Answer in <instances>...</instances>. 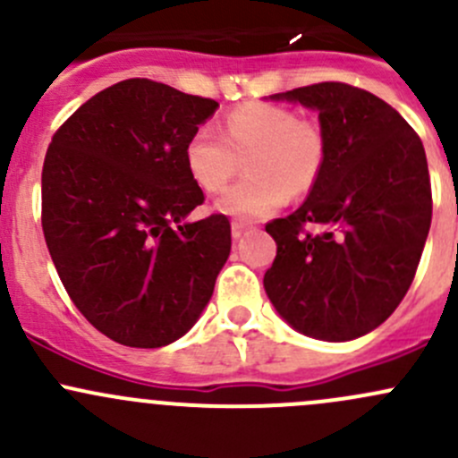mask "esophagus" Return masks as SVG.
<instances>
[{
  "mask_svg": "<svg viewBox=\"0 0 458 458\" xmlns=\"http://www.w3.org/2000/svg\"><path fill=\"white\" fill-rule=\"evenodd\" d=\"M248 230H252V225L246 224V221H233V237L234 239H242Z\"/></svg>",
  "mask_w": 458,
  "mask_h": 458,
  "instance_id": "34e87169",
  "label": "esophagus"
}]
</instances>
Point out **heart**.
I'll return each mask as SVG.
<instances>
[{"label": "heart", "mask_w": 458, "mask_h": 458, "mask_svg": "<svg viewBox=\"0 0 458 458\" xmlns=\"http://www.w3.org/2000/svg\"><path fill=\"white\" fill-rule=\"evenodd\" d=\"M246 157L250 177L230 188L216 208L239 219H261L284 206L288 192L299 197L317 186L326 168V132L285 106L248 101L225 114L224 135L201 126L186 143L188 173L212 195L228 186Z\"/></svg>", "instance_id": "obj_1"}]
</instances>
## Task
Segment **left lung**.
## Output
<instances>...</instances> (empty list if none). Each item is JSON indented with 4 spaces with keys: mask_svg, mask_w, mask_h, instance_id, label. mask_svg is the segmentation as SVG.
<instances>
[{
    "mask_svg": "<svg viewBox=\"0 0 458 458\" xmlns=\"http://www.w3.org/2000/svg\"><path fill=\"white\" fill-rule=\"evenodd\" d=\"M275 99L318 110L327 157L301 208L266 224L276 257L263 288L294 330L357 339L396 310L417 275L432 221L426 150L414 128L363 88L321 81Z\"/></svg>",
    "mask_w": 458,
    "mask_h": 458,
    "instance_id": "left-lung-1",
    "label": "left lung"
}]
</instances>
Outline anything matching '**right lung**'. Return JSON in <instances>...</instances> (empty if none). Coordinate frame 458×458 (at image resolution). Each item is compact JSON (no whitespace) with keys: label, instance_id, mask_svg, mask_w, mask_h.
<instances>
[{"label":"right lung","instance_id":"add662e5","mask_svg":"<svg viewBox=\"0 0 458 458\" xmlns=\"http://www.w3.org/2000/svg\"><path fill=\"white\" fill-rule=\"evenodd\" d=\"M216 106L135 77L80 106L46 152L41 228L59 279L77 310L128 348L186 335L230 255L228 216L183 224L206 199L186 143Z\"/></svg>","mask_w":458,"mask_h":458}]
</instances>
